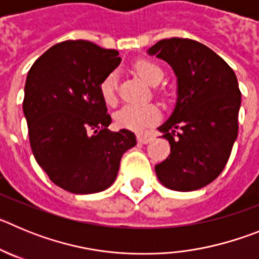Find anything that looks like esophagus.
Returning a JSON list of instances; mask_svg holds the SVG:
<instances>
[{
    "label": "esophagus",
    "instance_id": "esophagus-1",
    "mask_svg": "<svg viewBox=\"0 0 259 259\" xmlns=\"http://www.w3.org/2000/svg\"><path fill=\"white\" fill-rule=\"evenodd\" d=\"M153 140L152 135H145V134H139L137 135V141L140 144H148Z\"/></svg>",
    "mask_w": 259,
    "mask_h": 259
}]
</instances>
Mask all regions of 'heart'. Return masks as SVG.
Returning a JSON list of instances; mask_svg holds the SVG:
<instances>
[{"label": "heart", "mask_w": 259, "mask_h": 259, "mask_svg": "<svg viewBox=\"0 0 259 259\" xmlns=\"http://www.w3.org/2000/svg\"><path fill=\"white\" fill-rule=\"evenodd\" d=\"M134 71L150 85H158L164 76L163 68L152 59L141 58L134 63ZM100 93L104 102L114 106L118 101V75L110 72L100 84ZM159 118L157 107L153 105H127L115 114V122L119 127L143 131L155 123Z\"/></svg>", "instance_id": "b5f03b06"}]
</instances>
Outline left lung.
<instances>
[{
	"label": "left lung",
	"mask_w": 259,
	"mask_h": 259,
	"mask_svg": "<svg viewBox=\"0 0 259 259\" xmlns=\"http://www.w3.org/2000/svg\"><path fill=\"white\" fill-rule=\"evenodd\" d=\"M149 54L168 62L178 76L175 110L158 128L171 153L155 166V174L167 188L196 191L221 175L236 140L237 77L222 57L191 38L158 41Z\"/></svg>",
	"instance_id": "8db88e82"
}]
</instances>
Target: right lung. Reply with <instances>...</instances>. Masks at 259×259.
Masks as SVG:
<instances>
[{
    "mask_svg": "<svg viewBox=\"0 0 259 259\" xmlns=\"http://www.w3.org/2000/svg\"><path fill=\"white\" fill-rule=\"evenodd\" d=\"M118 56L85 40L62 41L27 75L23 111L32 153L49 179L71 193L109 188L122 155L136 145L131 131L107 130L111 116L100 93Z\"/></svg>",
    "mask_w": 259,
    "mask_h": 259,
    "instance_id": "right-lung-1",
    "label": "right lung"
}]
</instances>
